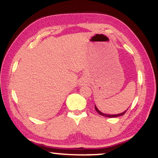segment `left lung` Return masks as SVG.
<instances>
[{"label": "left lung", "mask_w": 158, "mask_h": 158, "mask_svg": "<svg viewBox=\"0 0 158 158\" xmlns=\"http://www.w3.org/2000/svg\"><path fill=\"white\" fill-rule=\"evenodd\" d=\"M95 110H96L97 112H98L100 115H102V116H105V117H111V118L118 117V116H123V115L125 114V113H126V111L127 110V109H128V108H127L126 110H125V111H124V112H122V113H118V114H107V113H102V111L99 110L98 109V107H96V105H95Z\"/></svg>", "instance_id": "left-lung-1"}]
</instances>
